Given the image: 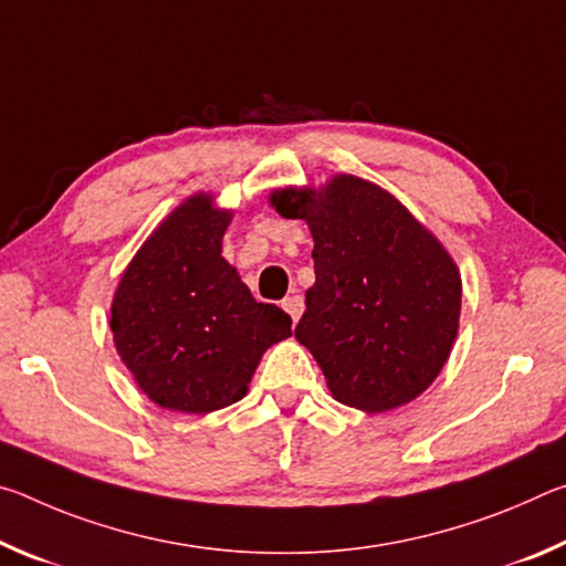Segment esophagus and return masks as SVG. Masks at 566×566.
Returning <instances> with one entry per match:
<instances>
[{"label":"esophagus","instance_id":"esophagus-1","mask_svg":"<svg viewBox=\"0 0 566 566\" xmlns=\"http://www.w3.org/2000/svg\"><path fill=\"white\" fill-rule=\"evenodd\" d=\"M282 306H284V312L290 314V317L296 322L302 317V312H304V300L300 294H292V296H284L282 300Z\"/></svg>","mask_w":566,"mask_h":566}]
</instances>
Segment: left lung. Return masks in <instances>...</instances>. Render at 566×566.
I'll return each instance as SVG.
<instances>
[{
  "instance_id": "1",
  "label": "left lung",
  "mask_w": 566,
  "mask_h": 566,
  "mask_svg": "<svg viewBox=\"0 0 566 566\" xmlns=\"http://www.w3.org/2000/svg\"><path fill=\"white\" fill-rule=\"evenodd\" d=\"M272 205L312 229L317 282L294 337L334 399L375 415L419 397L457 337L462 280L452 256L395 197L357 177L274 191Z\"/></svg>"
}]
</instances>
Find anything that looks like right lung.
Wrapping results in <instances>:
<instances>
[{
  "mask_svg": "<svg viewBox=\"0 0 566 566\" xmlns=\"http://www.w3.org/2000/svg\"><path fill=\"white\" fill-rule=\"evenodd\" d=\"M232 214L197 195L139 249L112 302L122 361L155 405L207 415L247 395L262 354L292 334V317L256 302L222 256Z\"/></svg>",
  "mask_w": 566,
  "mask_h": 566,
  "instance_id": "1",
  "label": "right lung"
}]
</instances>
